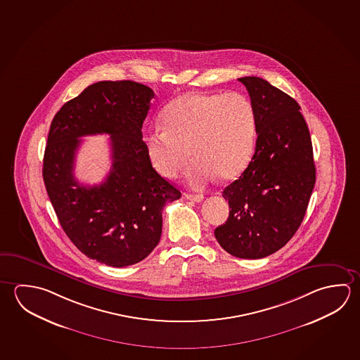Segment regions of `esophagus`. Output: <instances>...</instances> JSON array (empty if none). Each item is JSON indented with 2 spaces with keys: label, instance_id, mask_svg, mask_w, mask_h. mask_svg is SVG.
Wrapping results in <instances>:
<instances>
[{
  "label": "esophagus",
  "instance_id": "obj_1",
  "mask_svg": "<svg viewBox=\"0 0 360 360\" xmlns=\"http://www.w3.org/2000/svg\"><path fill=\"white\" fill-rule=\"evenodd\" d=\"M186 197L188 198V200H191V201H195V202H201L205 197H203V195H200V193H186Z\"/></svg>",
  "mask_w": 360,
  "mask_h": 360
}]
</instances>
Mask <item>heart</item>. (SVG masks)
<instances>
[{
    "mask_svg": "<svg viewBox=\"0 0 360 360\" xmlns=\"http://www.w3.org/2000/svg\"><path fill=\"white\" fill-rule=\"evenodd\" d=\"M163 130L146 136V149L162 177H177L189 160L187 182L201 188L220 176L230 181L245 171L257 139V114L243 94L188 92L163 112Z\"/></svg>",
    "mask_w": 360,
    "mask_h": 360,
    "instance_id": "1",
    "label": "heart"
}]
</instances>
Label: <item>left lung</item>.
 <instances>
[{
	"instance_id": "obj_1",
	"label": "left lung",
	"mask_w": 360,
	"mask_h": 360,
	"mask_svg": "<svg viewBox=\"0 0 360 360\" xmlns=\"http://www.w3.org/2000/svg\"><path fill=\"white\" fill-rule=\"evenodd\" d=\"M257 114V144L239 179L224 189L229 217L214 238L233 257L260 259L296 233L315 186L309 127L300 105L259 77H243Z\"/></svg>"
}]
</instances>
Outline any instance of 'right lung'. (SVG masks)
I'll return each mask as SVG.
<instances>
[{
  "label": "right lung",
  "instance_id": "1",
  "mask_svg": "<svg viewBox=\"0 0 360 360\" xmlns=\"http://www.w3.org/2000/svg\"><path fill=\"white\" fill-rule=\"evenodd\" d=\"M154 92L133 81L94 83L64 103L51 121L43 178L51 205L70 241L91 259L127 266L158 245L162 211L179 189L153 168L141 127ZM110 135L113 165L107 179L84 186L74 177L79 138Z\"/></svg>",
  "mask_w": 360,
  "mask_h": 360
}]
</instances>
